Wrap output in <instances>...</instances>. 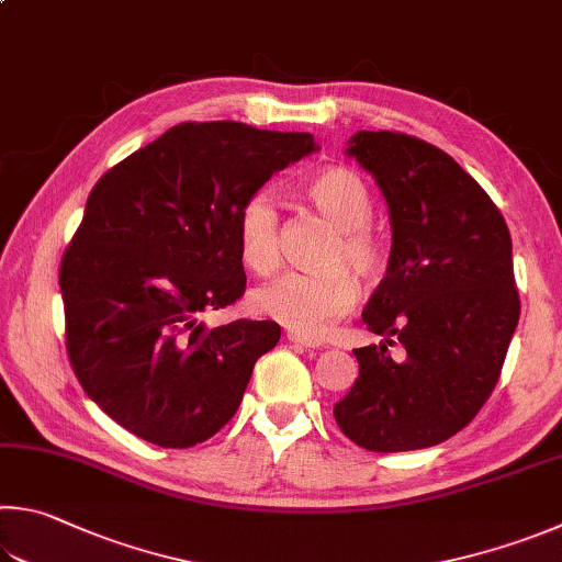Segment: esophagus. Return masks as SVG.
Listing matches in <instances>:
<instances>
[{
  "instance_id": "1",
  "label": "esophagus",
  "mask_w": 562,
  "mask_h": 562,
  "mask_svg": "<svg viewBox=\"0 0 562 562\" xmlns=\"http://www.w3.org/2000/svg\"><path fill=\"white\" fill-rule=\"evenodd\" d=\"M288 339L292 341V344H297V346H304V349H319V341H314V339H307V336H300V334H294V331H288Z\"/></svg>"
}]
</instances>
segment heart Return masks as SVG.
<instances>
[{
  "label": "heart",
  "mask_w": 562,
  "mask_h": 562,
  "mask_svg": "<svg viewBox=\"0 0 562 562\" xmlns=\"http://www.w3.org/2000/svg\"><path fill=\"white\" fill-rule=\"evenodd\" d=\"M304 199L334 226L319 258V272H288L252 292L258 314L300 336H322L353 307L356 280L373 284L387 270V240L369 221L373 201L356 171L329 167L304 181ZM236 238L243 262L268 274L280 265V211L268 189H255L240 203ZM357 278L353 279L352 274Z\"/></svg>",
  "instance_id": "obj_1"
}]
</instances>
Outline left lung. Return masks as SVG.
<instances>
[{"label": "left lung", "mask_w": 562, "mask_h": 562, "mask_svg": "<svg viewBox=\"0 0 562 562\" xmlns=\"http://www.w3.org/2000/svg\"><path fill=\"white\" fill-rule=\"evenodd\" d=\"M346 151L381 187L393 246L363 310L385 344L353 349L359 379L334 417L371 452L423 450L472 423L502 375L521 314L512 233L488 193L430 142L361 130ZM395 342L401 360L386 353Z\"/></svg>", "instance_id": "left-lung-1"}]
</instances>
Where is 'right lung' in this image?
Returning a JSON list of instances; mask_svg holds the SVG:
<instances>
[{"mask_svg":"<svg viewBox=\"0 0 562 562\" xmlns=\"http://www.w3.org/2000/svg\"><path fill=\"white\" fill-rule=\"evenodd\" d=\"M310 132L181 122L108 169L58 272L66 351L93 403L159 447L216 435L280 324L199 316L246 292L236 218L248 193L314 151Z\"/></svg>","mask_w":562,"mask_h":562,"instance_id":"1","label":"right lung"}]
</instances>
